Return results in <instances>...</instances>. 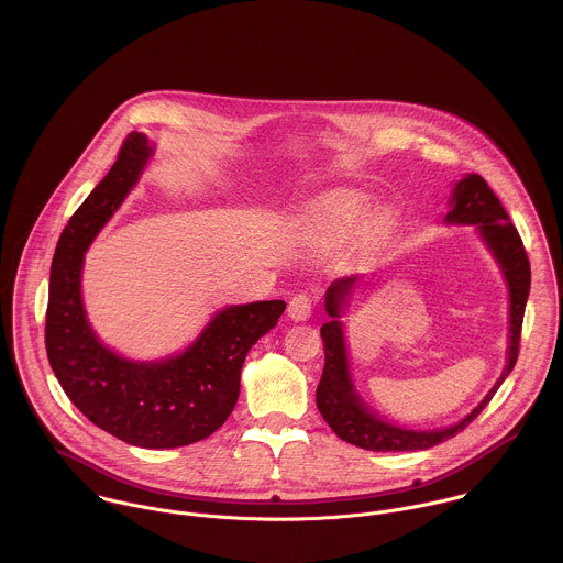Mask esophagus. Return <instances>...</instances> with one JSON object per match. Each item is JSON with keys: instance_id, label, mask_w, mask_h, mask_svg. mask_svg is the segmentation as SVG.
<instances>
[{"instance_id": "1", "label": "esophagus", "mask_w": 563, "mask_h": 563, "mask_svg": "<svg viewBox=\"0 0 563 563\" xmlns=\"http://www.w3.org/2000/svg\"><path fill=\"white\" fill-rule=\"evenodd\" d=\"M312 310H314V301H312V297L306 295V292H299V295H295V297L288 301V317H290L292 321H308L310 314H312Z\"/></svg>"}]
</instances>
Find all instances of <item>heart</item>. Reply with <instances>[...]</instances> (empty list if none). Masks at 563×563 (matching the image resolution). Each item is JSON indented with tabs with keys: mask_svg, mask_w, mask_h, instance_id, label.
<instances>
[{
	"mask_svg": "<svg viewBox=\"0 0 563 563\" xmlns=\"http://www.w3.org/2000/svg\"><path fill=\"white\" fill-rule=\"evenodd\" d=\"M368 210H371V201L364 195L340 192L322 206L314 221L324 234L349 236L366 221Z\"/></svg>",
	"mask_w": 563,
	"mask_h": 563,
	"instance_id": "b5f03b06",
	"label": "heart"
}]
</instances>
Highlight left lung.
Listing matches in <instances>:
<instances>
[{
	"label": "left lung",
	"instance_id": "1",
	"mask_svg": "<svg viewBox=\"0 0 563 563\" xmlns=\"http://www.w3.org/2000/svg\"><path fill=\"white\" fill-rule=\"evenodd\" d=\"M444 223L457 225H477L482 239L494 253L496 262L503 268L507 288H509V349H507V366L494 388L464 420L453 427L435 429V431H411L395 427L382 418H377L362 399L357 397L351 375H349V360L344 346L342 324L338 321L340 308L349 297L351 288L355 286L357 277H342L335 279L324 295V310L331 321L321 327L322 346H324V368H322L321 384L317 388V407L324 418V422L333 429V433L360 449L366 451H424L449 438L464 431L479 413L492 397L496 395L498 386L511 373L518 351H520V331L525 319V306L531 288V266L525 251L522 239L518 230L511 225L509 214L505 212L500 199L487 186L482 175L471 173L460 179L453 188L451 210L444 217Z\"/></svg>",
	"mask_w": 563,
	"mask_h": 563
}]
</instances>
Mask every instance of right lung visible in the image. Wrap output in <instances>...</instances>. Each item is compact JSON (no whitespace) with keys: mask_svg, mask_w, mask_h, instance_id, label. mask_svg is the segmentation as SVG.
<instances>
[{"mask_svg":"<svg viewBox=\"0 0 563 563\" xmlns=\"http://www.w3.org/2000/svg\"><path fill=\"white\" fill-rule=\"evenodd\" d=\"M152 154L145 134H128L108 175L63 230L49 275L45 346L63 390L92 424L134 446L175 449L212 435L230 418L244 357L286 303L230 306L184 353L161 362H132L99 342L81 303L84 253Z\"/></svg>","mask_w":563,"mask_h":563,"instance_id":"obj_1","label":"right lung"}]
</instances>
